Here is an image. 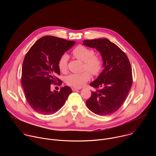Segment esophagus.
Listing matches in <instances>:
<instances>
[{"instance_id":"esophagus-1","label":"esophagus","mask_w":156,"mask_h":156,"mask_svg":"<svg viewBox=\"0 0 156 156\" xmlns=\"http://www.w3.org/2000/svg\"><path fill=\"white\" fill-rule=\"evenodd\" d=\"M72 90L73 91H77V90H80V88H78V87H73L72 88Z\"/></svg>"}]
</instances>
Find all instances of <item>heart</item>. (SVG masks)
Returning <instances> with one entry per match:
<instances>
[{
  "label": "heart",
  "instance_id": "b5f03b06",
  "mask_svg": "<svg viewBox=\"0 0 156 156\" xmlns=\"http://www.w3.org/2000/svg\"><path fill=\"white\" fill-rule=\"evenodd\" d=\"M75 57L84 62L83 69L90 71L93 75H98L102 68V60L99 55H94V51L83 45L77 46L72 51ZM69 55L63 54L58 61V68L62 73H66L68 70ZM87 71L81 73H72L66 78L67 84L75 87L83 86L91 79V74Z\"/></svg>",
  "mask_w": 156,
  "mask_h": 156
}]
</instances>
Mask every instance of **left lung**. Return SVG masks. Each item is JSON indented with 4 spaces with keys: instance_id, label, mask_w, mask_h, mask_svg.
<instances>
[{
    "instance_id": "1",
    "label": "left lung",
    "mask_w": 156,
    "mask_h": 156,
    "mask_svg": "<svg viewBox=\"0 0 156 156\" xmlns=\"http://www.w3.org/2000/svg\"><path fill=\"white\" fill-rule=\"evenodd\" d=\"M83 44L96 48L103 60L104 69L90 83L96 91L86 101L87 107L99 115L112 114L126 100L133 83L132 69L125 53L106 38L84 40Z\"/></svg>"
}]
</instances>
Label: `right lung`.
<instances>
[{
	"label": "right lung",
	"instance_id": "1",
	"mask_svg": "<svg viewBox=\"0 0 156 156\" xmlns=\"http://www.w3.org/2000/svg\"><path fill=\"white\" fill-rule=\"evenodd\" d=\"M75 41L52 36L38 39L27 53L22 66L21 84L27 102L36 112L43 115L55 113L72 93L64 86L60 91H51V84L61 85L58 61Z\"/></svg>",
	"mask_w": 156,
	"mask_h": 156
}]
</instances>
